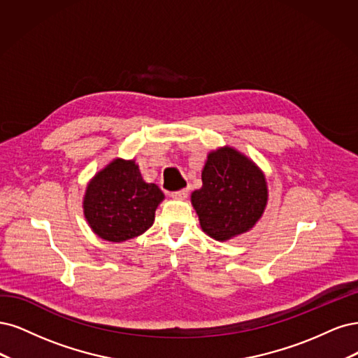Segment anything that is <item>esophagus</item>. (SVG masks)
<instances>
[{"label":"esophagus","instance_id":"1","mask_svg":"<svg viewBox=\"0 0 358 358\" xmlns=\"http://www.w3.org/2000/svg\"><path fill=\"white\" fill-rule=\"evenodd\" d=\"M187 194H189L187 189H181V190H177V192H172V193H171V198L182 201V199L187 198Z\"/></svg>","mask_w":358,"mask_h":358}]
</instances>
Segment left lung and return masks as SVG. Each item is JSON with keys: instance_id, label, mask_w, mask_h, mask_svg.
<instances>
[{"instance_id": "1", "label": "left lung", "mask_w": 358, "mask_h": 358, "mask_svg": "<svg viewBox=\"0 0 358 358\" xmlns=\"http://www.w3.org/2000/svg\"><path fill=\"white\" fill-rule=\"evenodd\" d=\"M266 203V178L251 159L229 145L208 153L202 187L192 193V205L206 235L227 241L248 232Z\"/></svg>"}]
</instances>
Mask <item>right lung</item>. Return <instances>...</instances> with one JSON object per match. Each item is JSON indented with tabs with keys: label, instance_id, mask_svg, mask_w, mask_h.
Segmentation results:
<instances>
[{
	"label": "right lung",
	"instance_id": "right-lung-1",
	"mask_svg": "<svg viewBox=\"0 0 358 358\" xmlns=\"http://www.w3.org/2000/svg\"><path fill=\"white\" fill-rule=\"evenodd\" d=\"M165 199L155 182H145L135 160L114 159L86 187L83 213L99 238L123 242L143 235Z\"/></svg>",
	"mask_w": 358,
	"mask_h": 358
}]
</instances>
